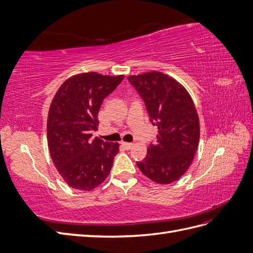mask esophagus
<instances>
[{"label":"esophagus","instance_id":"esophagus-1","mask_svg":"<svg viewBox=\"0 0 253 253\" xmlns=\"http://www.w3.org/2000/svg\"><path fill=\"white\" fill-rule=\"evenodd\" d=\"M122 145H124V147L126 149V150H131L132 148H133V143H131V142H122Z\"/></svg>","mask_w":253,"mask_h":253}]
</instances>
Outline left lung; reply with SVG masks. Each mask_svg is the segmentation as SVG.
Segmentation results:
<instances>
[{
  "mask_svg": "<svg viewBox=\"0 0 253 253\" xmlns=\"http://www.w3.org/2000/svg\"><path fill=\"white\" fill-rule=\"evenodd\" d=\"M127 80L142 98L152 125L158 127L156 141L137 167L162 185L179 179L192 164L200 142V120L192 98L180 83L160 72L129 76Z\"/></svg>",
  "mask_w": 253,
  "mask_h": 253,
  "instance_id": "obj_1",
  "label": "left lung"
}]
</instances>
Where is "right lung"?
Wrapping results in <instances>:
<instances>
[{
    "label": "right lung",
    "instance_id": "obj_1",
    "mask_svg": "<svg viewBox=\"0 0 253 253\" xmlns=\"http://www.w3.org/2000/svg\"><path fill=\"white\" fill-rule=\"evenodd\" d=\"M125 76H103L95 72L68 78L53 97L47 118V143L52 163L68 186L90 191L111 172L117 142L96 137L98 113L103 99Z\"/></svg>",
    "mask_w": 253,
    "mask_h": 253
}]
</instances>
